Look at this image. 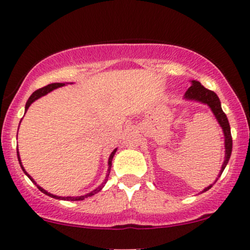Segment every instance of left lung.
<instances>
[{"mask_svg": "<svg viewBox=\"0 0 250 250\" xmlns=\"http://www.w3.org/2000/svg\"><path fill=\"white\" fill-rule=\"evenodd\" d=\"M191 82V85L188 88V90L186 91L185 96L183 99L186 101H195L199 103H203V104H207L209 108H210L211 113L214 114L215 119H216L217 123L220 125V127L222 128L223 135H225V161L222 163V167H221V170L219 173V176L216 177L215 182L219 180V177L221 176V174L223 173L225 170L227 163H228L229 159H230L231 155V149H233V140H231V134H230V125H229L228 119H227V115L223 113L222 108H221V102L219 96L214 93V91L209 90V89L205 88L199 81H195L193 80ZM214 182V183H215ZM214 183L209 185L207 188L203 189L201 193H205L213 187Z\"/></svg>", "mask_w": 250, "mask_h": 250, "instance_id": "1", "label": "left lung"}]
</instances>
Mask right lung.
<instances>
[{
  "instance_id": "1",
  "label": "right lung",
  "mask_w": 250,
  "mask_h": 250,
  "mask_svg": "<svg viewBox=\"0 0 250 250\" xmlns=\"http://www.w3.org/2000/svg\"><path fill=\"white\" fill-rule=\"evenodd\" d=\"M65 84H67V83H51V84H48V85H45V87H43V88H41V89H37V90H35V91H34L33 94H31L29 99H28L27 103H25V109H24V113H27L28 108L30 107V104H31V103H33V102H35L36 100H39V99H40V97H42V96L47 95L48 93H50V91H53L54 89H57V88H60V87H63V85H65ZM20 123H21V122H20ZM19 127H20V125H19ZM116 150H117V148L114 149V150L111 151L110 156H109V159H108V170H107V175H105V179H104V181H103V182H102V185H100L99 187H97L96 189H94V190H93V191H90V193H88V194H85V195H81V196H57V195H54V194H50V193H48L47 190H44V189H43L42 187H40V186L37 185V183L35 182V181H34L33 177H31L30 175L28 174L27 171H25V169L23 168V166H22L21 159H20L19 149H17V159H19L20 166H21V168H22V170H23V173H24L25 175H27V176L29 177V179H30L31 181H33V183H35V185L37 186V188H39L40 190L42 191V193H44L45 195H48V196H50V197H54V199H57V200H64V201H82V200L87 199V197H89V196H93V195L97 194V193H99L100 190H101V189H102L103 187H104V185H105V183H107V181H108L109 173H110V168H111V161H113V157H114V155H115Z\"/></svg>"
}]
</instances>
